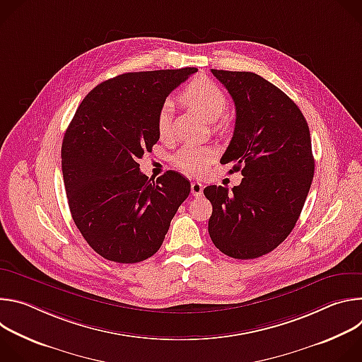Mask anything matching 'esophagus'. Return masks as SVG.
<instances>
[{
	"label": "esophagus",
	"mask_w": 362,
	"mask_h": 362,
	"mask_svg": "<svg viewBox=\"0 0 362 362\" xmlns=\"http://www.w3.org/2000/svg\"><path fill=\"white\" fill-rule=\"evenodd\" d=\"M190 190H192V194L194 197H202L203 196V185L199 183V182H192L190 183Z\"/></svg>",
	"instance_id": "esophagus-1"
}]
</instances>
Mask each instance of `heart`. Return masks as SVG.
I'll return each mask as SVG.
<instances>
[{
  "mask_svg": "<svg viewBox=\"0 0 362 362\" xmlns=\"http://www.w3.org/2000/svg\"><path fill=\"white\" fill-rule=\"evenodd\" d=\"M183 100L208 122H216L226 112L228 107V100L225 93L208 78L193 80L185 88ZM172 112L173 106L170 101H165L158 112L156 127L158 134L162 140L170 137ZM215 158L216 151L212 147L187 144L175 154L173 165L189 176H200L208 170Z\"/></svg>",
  "mask_w": 362,
  "mask_h": 362,
  "instance_id": "1",
  "label": "heart"
}]
</instances>
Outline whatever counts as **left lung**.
I'll use <instances>...</instances> for the list:
<instances>
[{
    "label": "left lung",
    "mask_w": 362,
    "mask_h": 362,
    "mask_svg": "<svg viewBox=\"0 0 362 362\" xmlns=\"http://www.w3.org/2000/svg\"><path fill=\"white\" fill-rule=\"evenodd\" d=\"M233 98V137L221 163L242 170V182L203 189L214 211L209 235L235 259H255L292 232L311 187L315 162L308 123L276 86L249 71L211 70Z\"/></svg>",
    "instance_id": "obj_1"
}]
</instances>
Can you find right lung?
<instances>
[{
	"mask_svg": "<svg viewBox=\"0 0 362 362\" xmlns=\"http://www.w3.org/2000/svg\"><path fill=\"white\" fill-rule=\"evenodd\" d=\"M197 69L120 74L81 101L62 146L73 221L107 261L136 264L156 253L190 182L175 170L156 180L139 159L159 140L156 117L166 97Z\"/></svg>",
	"mask_w": 362,
	"mask_h": 362,
	"instance_id": "obj_1",
	"label": "right lung"
}]
</instances>
